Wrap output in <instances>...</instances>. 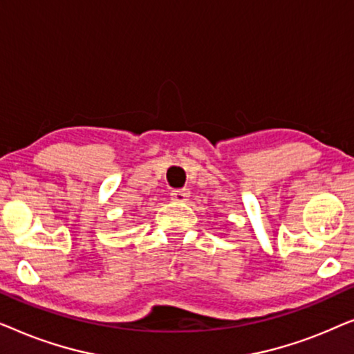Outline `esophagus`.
<instances>
[{
    "label": "esophagus",
    "mask_w": 354,
    "mask_h": 354,
    "mask_svg": "<svg viewBox=\"0 0 354 354\" xmlns=\"http://www.w3.org/2000/svg\"><path fill=\"white\" fill-rule=\"evenodd\" d=\"M190 198V190L188 188H180V190H174L171 193V200L176 203H185Z\"/></svg>",
    "instance_id": "1"
}]
</instances>
